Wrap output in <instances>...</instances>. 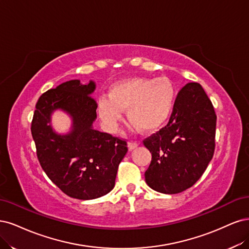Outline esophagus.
Masks as SVG:
<instances>
[{
	"label": "esophagus",
	"instance_id": "1",
	"mask_svg": "<svg viewBox=\"0 0 249 249\" xmlns=\"http://www.w3.org/2000/svg\"><path fill=\"white\" fill-rule=\"evenodd\" d=\"M138 146H139L138 142H128V149H129V150H133Z\"/></svg>",
	"mask_w": 249,
	"mask_h": 249
}]
</instances>
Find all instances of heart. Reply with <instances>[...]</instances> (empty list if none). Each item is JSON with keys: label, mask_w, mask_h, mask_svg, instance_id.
<instances>
[{"label": "heart", "mask_w": 249, "mask_h": 249, "mask_svg": "<svg viewBox=\"0 0 249 249\" xmlns=\"http://www.w3.org/2000/svg\"><path fill=\"white\" fill-rule=\"evenodd\" d=\"M177 91L168 78L131 77L115 83L108 97L98 100V114L108 130H115L122 111L127 121L141 132L150 133L162 127L175 107Z\"/></svg>", "instance_id": "heart-1"}]
</instances>
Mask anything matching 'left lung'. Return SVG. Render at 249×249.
Instances as JSON below:
<instances>
[{
  "mask_svg": "<svg viewBox=\"0 0 249 249\" xmlns=\"http://www.w3.org/2000/svg\"><path fill=\"white\" fill-rule=\"evenodd\" d=\"M215 131L211 100L199 84H186L177 95L166 126L142 141L152 154L146 183L166 195L190 188L213 157Z\"/></svg>",
  "mask_w": 249,
  "mask_h": 249,
  "instance_id": "1",
  "label": "left lung"
}]
</instances>
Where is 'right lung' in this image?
<instances>
[{"instance_id": "1", "label": "right lung", "mask_w": 249, "mask_h": 249, "mask_svg": "<svg viewBox=\"0 0 249 249\" xmlns=\"http://www.w3.org/2000/svg\"><path fill=\"white\" fill-rule=\"evenodd\" d=\"M95 83L78 79L63 83L40 96L31 132L40 165L65 195L93 199L114 188L120 162L127 153L125 140L93 128L97 102L92 97ZM61 108L74 124L68 135L55 134L49 124L53 110Z\"/></svg>"}]
</instances>
